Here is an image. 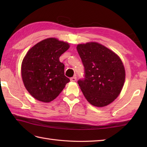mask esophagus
<instances>
[{
	"label": "esophagus",
	"mask_w": 147,
	"mask_h": 147,
	"mask_svg": "<svg viewBox=\"0 0 147 147\" xmlns=\"http://www.w3.org/2000/svg\"><path fill=\"white\" fill-rule=\"evenodd\" d=\"M70 80L71 81V82H75V81L76 80V76H73L72 77L70 78Z\"/></svg>",
	"instance_id": "1"
}]
</instances>
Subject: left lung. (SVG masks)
I'll return each mask as SVG.
<instances>
[{"label":"left lung","instance_id":"1","mask_svg":"<svg viewBox=\"0 0 147 147\" xmlns=\"http://www.w3.org/2000/svg\"><path fill=\"white\" fill-rule=\"evenodd\" d=\"M77 51L85 68V76L78 81L88 102L104 107L116 98L125 80V69L119 57L100 43L79 44Z\"/></svg>","mask_w":147,"mask_h":147}]
</instances>
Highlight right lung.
Masks as SVG:
<instances>
[{"mask_svg": "<svg viewBox=\"0 0 147 147\" xmlns=\"http://www.w3.org/2000/svg\"><path fill=\"white\" fill-rule=\"evenodd\" d=\"M69 48L68 43L49 38L36 43L27 52L21 65L24 86L35 99L43 102L54 100L70 80L64 75L60 56Z\"/></svg>", "mask_w": 147, "mask_h": 147, "instance_id": "add662e5", "label": "right lung"}]
</instances>
